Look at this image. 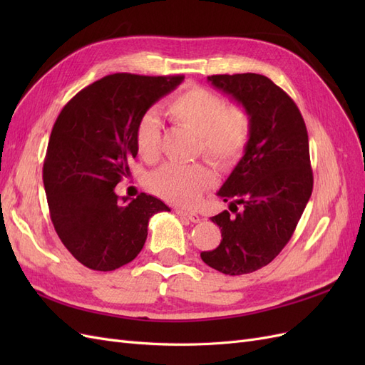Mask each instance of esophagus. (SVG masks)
Listing matches in <instances>:
<instances>
[{
    "label": "esophagus",
    "mask_w": 365,
    "mask_h": 365,
    "mask_svg": "<svg viewBox=\"0 0 365 365\" xmlns=\"http://www.w3.org/2000/svg\"><path fill=\"white\" fill-rule=\"evenodd\" d=\"M175 213L182 216V217H187V219H189L190 222H193V224H197V222H200V220H201V217H200V215H197V213H195V212H187V210H182V208H175Z\"/></svg>",
    "instance_id": "obj_1"
}]
</instances>
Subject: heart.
<instances>
[{
	"label": "heart",
	"instance_id": "obj_1",
	"mask_svg": "<svg viewBox=\"0 0 365 365\" xmlns=\"http://www.w3.org/2000/svg\"><path fill=\"white\" fill-rule=\"evenodd\" d=\"M169 117L200 140L202 157L216 168H233L244 157L251 137V117L240 105L227 106L219 94L192 86L168 105ZM160 121L155 114L143 115L135 128L140 157L153 163L160 157ZM213 178L202 165L165 164L149 176V189L164 201L192 207Z\"/></svg>",
	"mask_w": 365,
	"mask_h": 365
}]
</instances>
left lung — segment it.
I'll list each match as a JSON object with an SVG mask.
<instances>
[{"label":"left lung","instance_id":"left-lung-1","mask_svg":"<svg viewBox=\"0 0 365 365\" xmlns=\"http://www.w3.org/2000/svg\"><path fill=\"white\" fill-rule=\"evenodd\" d=\"M207 81L247 109L251 137L217 192L236 216L224 210L212 217L222 240L216 250L201 252V259L219 272L250 274L279 256L312 195L307 130L292 98L267 76L215 74Z\"/></svg>","mask_w":365,"mask_h":365}]
</instances>
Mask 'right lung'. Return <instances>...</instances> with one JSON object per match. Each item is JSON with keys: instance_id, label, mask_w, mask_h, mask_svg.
<instances>
[{"instance_id": "1", "label": "right lung", "mask_w": 365, "mask_h": 365, "mask_svg": "<svg viewBox=\"0 0 365 365\" xmlns=\"http://www.w3.org/2000/svg\"><path fill=\"white\" fill-rule=\"evenodd\" d=\"M182 81V76H106L77 93L54 121L43 189L59 239L86 268L114 271L134 260L146 242L149 219L170 212L146 193L120 201L115 185L130 176L140 118Z\"/></svg>"}]
</instances>
